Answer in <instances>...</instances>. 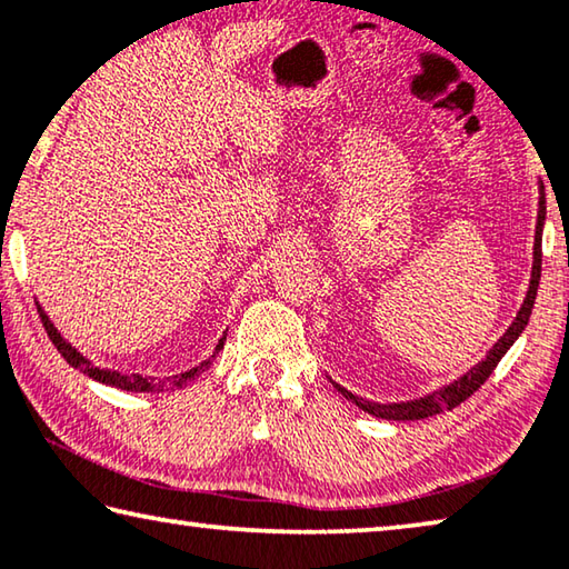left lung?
Instances as JSON below:
<instances>
[{
    "instance_id": "left-lung-1",
    "label": "left lung",
    "mask_w": 569,
    "mask_h": 569,
    "mask_svg": "<svg viewBox=\"0 0 569 569\" xmlns=\"http://www.w3.org/2000/svg\"><path fill=\"white\" fill-rule=\"evenodd\" d=\"M542 224H545V194L539 197L537 236H535V266H531V283H529L527 299H525V303H521L517 319H513V323L507 329V333H503V337L496 341L493 349L489 351V355H486L483 362H479L473 369H468V372L461 377V380H456L453 385L443 387V390L428 395V398L410 400V402H392V405H380V402L362 400V398H357V395H351L349 390H345V387H339L337 382H333V387H337V390L345 395L347 400L355 402L357 408H362L365 412L375 415V418H385V420H422V418H430V415H438V412H443V410H453L463 400L471 398V395L479 390V387L486 380H489V375L493 372L496 365L501 362V357L507 355L513 341L519 339V333L525 331L527 321L531 317V309H535L539 276H542Z\"/></svg>"
}]
</instances>
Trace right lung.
Masks as SVG:
<instances>
[{"label": "right lung", "mask_w": 569, "mask_h": 569, "mask_svg": "<svg viewBox=\"0 0 569 569\" xmlns=\"http://www.w3.org/2000/svg\"><path fill=\"white\" fill-rule=\"evenodd\" d=\"M38 313H40L42 327H44V331H48L50 341H52V345H56V349L60 351L62 359H66L68 365H73L76 369H80V372L88 375V377H93V380H98V382L113 385V387H119V390H129V392L179 390V387L187 385L189 380H192L194 375L204 372V369L212 365L214 355H218V351L224 347V337H222V339L218 341V347H214V355H212L210 359H204V362H202L200 367H192V369H187V372H182V375L164 377V380H161V382H154V380H151V377H143V375H121V372H116V369H101V367H96L93 362H88V359H86L83 355H80V351H76L73 347H70V341H66V339L60 337V331H58L56 327H52V321L48 319V313H44V311L40 309V303H38Z\"/></svg>", "instance_id": "1"}]
</instances>
